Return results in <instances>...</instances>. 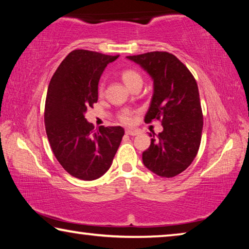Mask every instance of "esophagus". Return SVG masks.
<instances>
[{
	"label": "esophagus",
	"mask_w": 249,
	"mask_h": 249,
	"mask_svg": "<svg viewBox=\"0 0 249 249\" xmlns=\"http://www.w3.org/2000/svg\"><path fill=\"white\" fill-rule=\"evenodd\" d=\"M125 133L126 135H129V136H136V135L140 134V132L136 129H126Z\"/></svg>",
	"instance_id": "obj_1"
}]
</instances>
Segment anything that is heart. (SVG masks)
<instances>
[{
	"instance_id": "1",
	"label": "heart",
	"mask_w": 249,
	"mask_h": 249,
	"mask_svg": "<svg viewBox=\"0 0 249 249\" xmlns=\"http://www.w3.org/2000/svg\"><path fill=\"white\" fill-rule=\"evenodd\" d=\"M121 77H122V79H123V81L125 82L126 86L129 88V89H132L135 84L142 82L141 73L135 69H125V70H123V71H122V73H121ZM103 88H104L103 83L101 82L99 84V93L100 94L103 93ZM119 117H120L121 122H123V123H125V124H129L130 122H132V116H130V113L128 111L121 112Z\"/></svg>"
}]
</instances>
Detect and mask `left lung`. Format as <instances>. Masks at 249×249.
Masks as SVG:
<instances>
[{"label":"left lung","instance_id":"obj_1","mask_svg":"<svg viewBox=\"0 0 249 249\" xmlns=\"http://www.w3.org/2000/svg\"><path fill=\"white\" fill-rule=\"evenodd\" d=\"M154 80V94L145 123L161 122L157 138L150 134L149 148L142 162L160 177L181 174L196 158L201 142L203 115L195 77L178 58L167 52L127 56Z\"/></svg>","mask_w":249,"mask_h":249}]
</instances>
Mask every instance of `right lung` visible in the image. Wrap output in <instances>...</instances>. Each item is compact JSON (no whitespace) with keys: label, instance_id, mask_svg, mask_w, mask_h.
<instances>
[{"label":"right lung","instance_id":"1","mask_svg":"<svg viewBox=\"0 0 249 249\" xmlns=\"http://www.w3.org/2000/svg\"><path fill=\"white\" fill-rule=\"evenodd\" d=\"M119 58L75 49L50 80L45 103V127L54 157L69 175L95 180L112 165L124 136L121 126H93L84 114L98 102V86L109 62Z\"/></svg>","mask_w":249,"mask_h":249}]
</instances>
